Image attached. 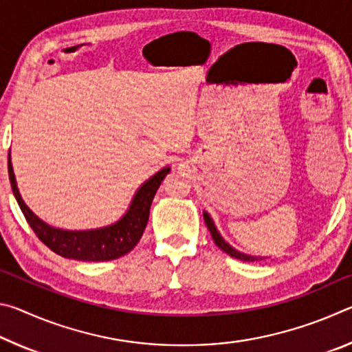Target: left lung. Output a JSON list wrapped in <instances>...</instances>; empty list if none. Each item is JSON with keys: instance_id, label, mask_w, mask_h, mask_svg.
<instances>
[{"instance_id": "left-lung-1", "label": "left lung", "mask_w": 352, "mask_h": 352, "mask_svg": "<svg viewBox=\"0 0 352 352\" xmlns=\"http://www.w3.org/2000/svg\"><path fill=\"white\" fill-rule=\"evenodd\" d=\"M204 219H205V223H206V226H208V230H210V233H211V237H212L214 243H216V245H217L220 250H223V252H225L226 254H230L231 258H236V259H241V261H245V262H253V261H261V259H262V258H254V256L243 254V253H241V252H237V250H234L231 245H228V243H226V242L223 241V237L217 233L216 226H214L211 217L208 216V212H204Z\"/></svg>"}]
</instances>
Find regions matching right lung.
<instances>
[{"label": "right lung", "mask_w": 352, "mask_h": 352, "mask_svg": "<svg viewBox=\"0 0 352 352\" xmlns=\"http://www.w3.org/2000/svg\"><path fill=\"white\" fill-rule=\"evenodd\" d=\"M8 164L12 190H14L15 199L19 201L28 223L31 225V228L37 234L38 239L58 256L91 262L118 259L121 256L127 254L130 250H133L136 243L140 242L142 233H144L155 192H157L160 184H162L163 178L170 170L169 168H164L152 178H148L138 189L126 216L119 220V222L99 230L65 231L52 228V226L41 222L25 205V201H23L19 192V188H16L14 169H12L10 163V152Z\"/></svg>", "instance_id": "obj_1"}]
</instances>
